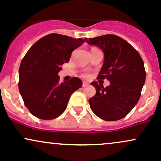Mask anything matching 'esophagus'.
<instances>
[{
    "label": "esophagus",
    "instance_id": "34e87169",
    "mask_svg": "<svg viewBox=\"0 0 161 161\" xmlns=\"http://www.w3.org/2000/svg\"><path fill=\"white\" fill-rule=\"evenodd\" d=\"M88 83L86 82V81H83V86H84V87H85V86H88Z\"/></svg>",
    "mask_w": 161,
    "mask_h": 161
}]
</instances>
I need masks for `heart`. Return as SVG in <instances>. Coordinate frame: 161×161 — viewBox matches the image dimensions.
<instances>
[{"mask_svg":"<svg viewBox=\"0 0 161 161\" xmlns=\"http://www.w3.org/2000/svg\"><path fill=\"white\" fill-rule=\"evenodd\" d=\"M84 77H88V75H84Z\"/></svg>","mask_w":161,"mask_h":161,"instance_id":"heart-1","label":"heart"}]
</instances>
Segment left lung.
Returning a JSON list of instances; mask_svg holds the SVG:
<instances>
[{"mask_svg": "<svg viewBox=\"0 0 161 161\" xmlns=\"http://www.w3.org/2000/svg\"><path fill=\"white\" fill-rule=\"evenodd\" d=\"M84 39L103 52V65L97 78L110 82L106 87L96 81L91 83L97 93L89 100L90 109L101 119L119 120L140 98L146 78L144 61L138 52L118 36L107 34Z\"/></svg>", "mask_w": 161, "mask_h": 161, "instance_id": "obj_1", "label": "left lung"}]
</instances>
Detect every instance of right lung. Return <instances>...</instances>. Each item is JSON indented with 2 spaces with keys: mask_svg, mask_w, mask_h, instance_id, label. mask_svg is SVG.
I'll list each match as a JSON object with an SVG mask.
<instances>
[{
  "mask_svg": "<svg viewBox=\"0 0 161 161\" xmlns=\"http://www.w3.org/2000/svg\"><path fill=\"white\" fill-rule=\"evenodd\" d=\"M84 42L80 38L52 33L26 52L19 66L18 86L25 106L34 116L45 120L58 117L66 109L72 93L82 86L78 77L59 83L58 74Z\"/></svg>",
  "mask_w": 161,
  "mask_h": 161,
  "instance_id": "1",
  "label": "right lung"
}]
</instances>
